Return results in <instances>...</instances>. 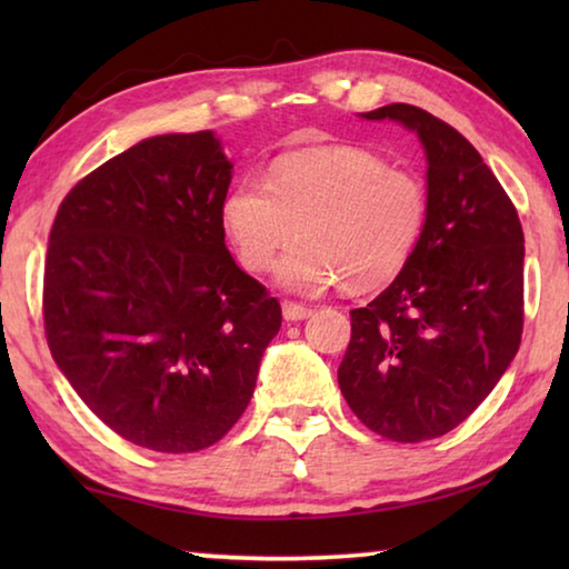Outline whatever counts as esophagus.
I'll return each mask as SVG.
<instances>
[{"label": "esophagus", "mask_w": 569, "mask_h": 569, "mask_svg": "<svg viewBox=\"0 0 569 569\" xmlns=\"http://www.w3.org/2000/svg\"><path fill=\"white\" fill-rule=\"evenodd\" d=\"M311 313H313V308H308L303 303H293V301L283 303V319L286 321H303Z\"/></svg>", "instance_id": "34e87169"}]
</instances>
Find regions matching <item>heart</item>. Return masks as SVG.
<instances>
[{
    "instance_id": "heart-1",
    "label": "heart",
    "mask_w": 569,
    "mask_h": 569,
    "mask_svg": "<svg viewBox=\"0 0 569 569\" xmlns=\"http://www.w3.org/2000/svg\"><path fill=\"white\" fill-rule=\"evenodd\" d=\"M429 190L411 170L366 148L293 152L273 162L268 178H243L228 192L223 226L250 273L281 263V281L319 291L341 281L363 293L391 283L423 236Z\"/></svg>"
}]
</instances>
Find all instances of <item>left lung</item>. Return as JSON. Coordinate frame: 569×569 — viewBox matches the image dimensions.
Listing matches in <instances>:
<instances>
[{
    "label": "left lung",
    "instance_id": "obj_1",
    "mask_svg": "<svg viewBox=\"0 0 569 569\" xmlns=\"http://www.w3.org/2000/svg\"><path fill=\"white\" fill-rule=\"evenodd\" d=\"M361 118L417 130L429 162V220L407 268L351 311L339 387L363 427L413 445L459 427L515 359L525 233L495 172L451 124L407 102Z\"/></svg>",
    "mask_w": 569,
    "mask_h": 569
}]
</instances>
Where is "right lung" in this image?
<instances>
[{"label": "right lung", "instance_id": "obj_1", "mask_svg": "<svg viewBox=\"0 0 569 569\" xmlns=\"http://www.w3.org/2000/svg\"><path fill=\"white\" fill-rule=\"evenodd\" d=\"M230 170L210 130L158 134L84 176L52 223L47 346L94 417L162 455L233 429L281 329L226 248Z\"/></svg>", "mask_w": 569, "mask_h": 569}]
</instances>
